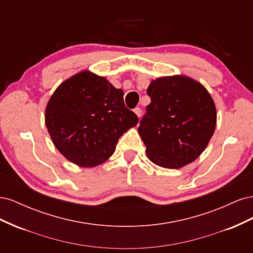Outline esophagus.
Returning <instances> with one entry per match:
<instances>
[{
    "instance_id": "1",
    "label": "esophagus",
    "mask_w": 253,
    "mask_h": 253,
    "mask_svg": "<svg viewBox=\"0 0 253 253\" xmlns=\"http://www.w3.org/2000/svg\"><path fill=\"white\" fill-rule=\"evenodd\" d=\"M134 113L137 115V116L140 117V116H141V113H142V111H141V109H140V108H135V109H134Z\"/></svg>"
}]
</instances>
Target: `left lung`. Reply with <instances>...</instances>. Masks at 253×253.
I'll use <instances>...</instances> for the list:
<instances>
[{
	"label": "left lung",
	"instance_id": "left-lung-1",
	"mask_svg": "<svg viewBox=\"0 0 253 253\" xmlns=\"http://www.w3.org/2000/svg\"><path fill=\"white\" fill-rule=\"evenodd\" d=\"M151 103L138 133L153 164L179 169L200 156L216 126V109L209 91L187 76L152 80Z\"/></svg>",
	"mask_w": 253,
	"mask_h": 253
}]
</instances>
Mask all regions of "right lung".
<instances>
[{"label":"right lung","instance_id":"1","mask_svg":"<svg viewBox=\"0 0 253 253\" xmlns=\"http://www.w3.org/2000/svg\"><path fill=\"white\" fill-rule=\"evenodd\" d=\"M137 124L136 114L126 108L124 90L89 71L61 83L45 110V125L55 147L82 168L106 162L120 136Z\"/></svg>","mask_w":253,"mask_h":253}]
</instances>
